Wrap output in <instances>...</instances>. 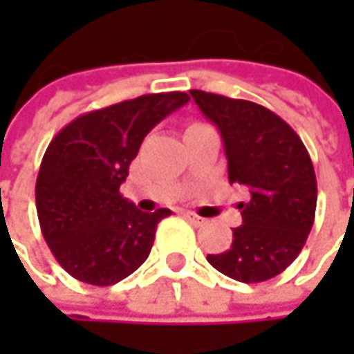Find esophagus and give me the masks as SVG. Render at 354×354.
Masks as SVG:
<instances>
[{"instance_id":"obj_1","label":"esophagus","mask_w":354,"mask_h":354,"mask_svg":"<svg viewBox=\"0 0 354 354\" xmlns=\"http://www.w3.org/2000/svg\"><path fill=\"white\" fill-rule=\"evenodd\" d=\"M184 219L188 221V223H192V225H205L207 223V219H203L201 215H196V213H192V211H184Z\"/></svg>"}]
</instances>
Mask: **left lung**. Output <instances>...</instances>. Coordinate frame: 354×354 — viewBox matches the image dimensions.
<instances>
[{
  "label": "left lung",
  "mask_w": 354,
  "mask_h": 354,
  "mask_svg": "<svg viewBox=\"0 0 354 354\" xmlns=\"http://www.w3.org/2000/svg\"><path fill=\"white\" fill-rule=\"evenodd\" d=\"M190 96L221 133L230 184L250 192L238 205L244 223L234 230L232 248L207 260L240 283L268 281L299 256L312 232L318 201L312 158L272 110L203 90Z\"/></svg>",
  "instance_id": "8db88e82"
}]
</instances>
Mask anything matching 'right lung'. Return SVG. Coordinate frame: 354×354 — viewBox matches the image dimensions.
Wrapping results in <instances>:
<instances>
[{
  "label": "right lung",
  "mask_w": 354,
  "mask_h": 354,
  "mask_svg": "<svg viewBox=\"0 0 354 354\" xmlns=\"http://www.w3.org/2000/svg\"><path fill=\"white\" fill-rule=\"evenodd\" d=\"M190 100L184 92L145 94L86 112L48 143L36 178L40 232L77 281L108 287L149 256L170 209L139 211L120 194L145 135Z\"/></svg>",
  "instance_id": "add662e5"
}]
</instances>
